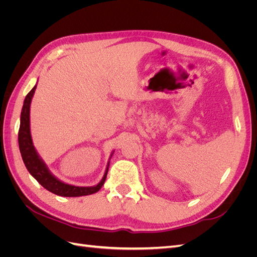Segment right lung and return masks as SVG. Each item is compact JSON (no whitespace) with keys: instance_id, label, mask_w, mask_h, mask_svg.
<instances>
[{"instance_id":"obj_1","label":"right lung","mask_w":257,"mask_h":257,"mask_svg":"<svg viewBox=\"0 0 257 257\" xmlns=\"http://www.w3.org/2000/svg\"><path fill=\"white\" fill-rule=\"evenodd\" d=\"M35 90H36V84L34 85V88L28 93V95L25 98V102H23L21 115H20V127H19V133H18L19 149H20L23 163H25L28 172L32 175L36 179L37 182L41 185H43L46 190H48L49 192L56 194V195H59V196L78 197V196L91 195V194L98 192L100 188L104 185V182L106 180L108 167H109V163L113 154V151L110 154L109 161L107 163V167L102 180H100L96 185L76 186V185L64 183L63 181L59 180L56 176H53L51 174L47 165L45 164V162L40 157V154L37 153L35 147L33 145L32 136H31L30 106H31V102H32Z\"/></svg>"}]
</instances>
